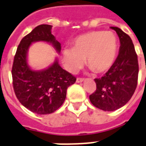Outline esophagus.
<instances>
[{
    "label": "esophagus",
    "mask_w": 146,
    "mask_h": 146,
    "mask_svg": "<svg viewBox=\"0 0 146 146\" xmlns=\"http://www.w3.org/2000/svg\"><path fill=\"white\" fill-rule=\"evenodd\" d=\"M84 80V78H77L76 79V83H82Z\"/></svg>",
    "instance_id": "34e87169"
}]
</instances>
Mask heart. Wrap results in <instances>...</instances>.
<instances>
[{
    "label": "heart",
    "mask_w": 146,
    "mask_h": 146,
    "mask_svg": "<svg viewBox=\"0 0 146 146\" xmlns=\"http://www.w3.org/2000/svg\"><path fill=\"white\" fill-rule=\"evenodd\" d=\"M117 40L111 32L92 31L79 35L73 42V48L65 47L62 62L70 73H76L86 63L95 73H102L111 69L117 57Z\"/></svg>",
    "instance_id": "obj_1"
}]
</instances>
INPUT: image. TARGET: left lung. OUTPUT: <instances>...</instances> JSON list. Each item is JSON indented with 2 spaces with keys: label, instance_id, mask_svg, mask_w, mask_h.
<instances>
[{
  "label": "left lung",
  "instance_id": "1",
  "mask_svg": "<svg viewBox=\"0 0 146 146\" xmlns=\"http://www.w3.org/2000/svg\"><path fill=\"white\" fill-rule=\"evenodd\" d=\"M118 35V56L111 69L101 78L95 79L96 91L90 95L94 106L105 111L121 108L136 89L139 75L138 56L129 35L117 27H111Z\"/></svg>",
  "mask_w": 146,
  "mask_h": 146
}]
</instances>
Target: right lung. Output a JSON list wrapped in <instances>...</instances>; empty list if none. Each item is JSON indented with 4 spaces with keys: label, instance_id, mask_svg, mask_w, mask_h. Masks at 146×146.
<instances>
[{
    "label": "right lung",
    "instance_id": "right-lung-1",
    "mask_svg": "<svg viewBox=\"0 0 146 146\" xmlns=\"http://www.w3.org/2000/svg\"><path fill=\"white\" fill-rule=\"evenodd\" d=\"M52 25H40L21 39L12 66L13 87L20 103L29 111L38 114L56 111L64 102L66 90L76 79L63 70L58 59L48 68L33 70L28 63L30 46L36 42L50 43L59 53L61 44L51 33Z\"/></svg>",
    "mask_w": 146,
    "mask_h": 146
}]
</instances>
